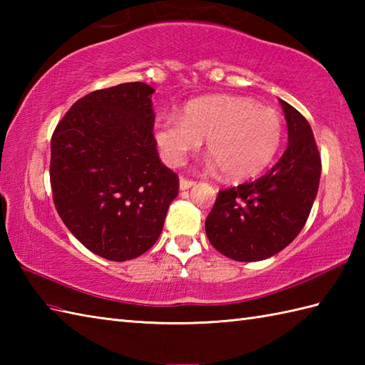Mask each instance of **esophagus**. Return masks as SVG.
<instances>
[{
    "label": "esophagus",
    "instance_id": "34e87169",
    "mask_svg": "<svg viewBox=\"0 0 365 365\" xmlns=\"http://www.w3.org/2000/svg\"><path fill=\"white\" fill-rule=\"evenodd\" d=\"M195 183H196L195 180H190V178H187V177H180V190H188Z\"/></svg>",
    "mask_w": 365,
    "mask_h": 365
}]
</instances>
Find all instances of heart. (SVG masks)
<instances>
[{
    "instance_id": "heart-1",
    "label": "heart",
    "mask_w": 365,
    "mask_h": 365,
    "mask_svg": "<svg viewBox=\"0 0 365 365\" xmlns=\"http://www.w3.org/2000/svg\"><path fill=\"white\" fill-rule=\"evenodd\" d=\"M284 125L269 106L243 97H204L192 100L182 118L157 122L153 138L161 157L182 165L207 139V152L227 178L243 180L260 174L279 150Z\"/></svg>"
}]
</instances>
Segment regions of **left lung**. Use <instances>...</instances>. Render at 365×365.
<instances>
[{
  "label": "left lung",
  "mask_w": 365,
  "mask_h": 365,
  "mask_svg": "<svg viewBox=\"0 0 365 365\" xmlns=\"http://www.w3.org/2000/svg\"><path fill=\"white\" fill-rule=\"evenodd\" d=\"M289 145L267 174L220 190L205 232L215 250L237 262L268 259L304 227L319 191L322 157L307 119L281 100Z\"/></svg>",
  "instance_id": "1"
}]
</instances>
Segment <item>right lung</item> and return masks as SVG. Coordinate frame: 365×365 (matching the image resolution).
<instances>
[{
	"label": "right lung",
	"instance_id": "right-lung-1",
	"mask_svg": "<svg viewBox=\"0 0 365 365\" xmlns=\"http://www.w3.org/2000/svg\"><path fill=\"white\" fill-rule=\"evenodd\" d=\"M153 92L141 81L91 92L51 136L54 207L76 240L108 260L150 250L178 195V175L153 138Z\"/></svg>",
	"mask_w": 365,
	"mask_h": 365
}]
</instances>
